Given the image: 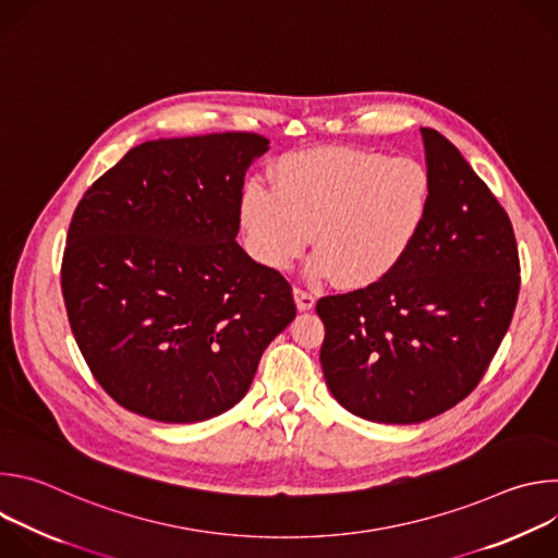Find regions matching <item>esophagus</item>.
Instances as JSON below:
<instances>
[{"mask_svg":"<svg viewBox=\"0 0 558 558\" xmlns=\"http://www.w3.org/2000/svg\"><path fill=\"white\" fill-rule=\"evenodd\" d=\"M293 298H295L298 311H311L313 304H315V295L304 291V289H293Z\"/></svg>","mask_w":558,"mask_h":558,"instance_id":"1","label":"esophagus"}]
</instances>
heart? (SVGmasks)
Here are the masks:
<instances>
[{
    "instance_id": "heart-1",
    "label": "heart",
    "mask_w": 558,
    "mask_h": 558,
    "mask_svg": "<svg viewBox=\"0 0 558 558\" xmlns=\"http://www.w3.org/2000/svg\"><path fill=\"white\" fill-rule=\"evenodd\" d=\"M271 190L250 181L238 198L247 252L271 271L289 269L313 233V278L366 289L400 267L422 235L433 181L413 156L313 147L280 156Z\"/></svg>"
}]
</instances>
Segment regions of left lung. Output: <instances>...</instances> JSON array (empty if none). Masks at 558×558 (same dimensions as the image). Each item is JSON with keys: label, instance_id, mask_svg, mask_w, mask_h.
<instances>
[{"label": "left lung", "instance_id": "obj_1", "mask_svg": "<svg viewBox=\"0 0 558 558\" xmlns=\"http://www.w3.org/2000/svg\"><path fill=\"white\" fill-rule=\"evenodd\" d=\"M433 203L407 260L375 287L327 295L323 373L336 400L379 424L459 404L490 366L519 298L512 222L461 151L422 128Z\"/></svg>", "mask_w": 558, "mask_h": 558}]
</instances>
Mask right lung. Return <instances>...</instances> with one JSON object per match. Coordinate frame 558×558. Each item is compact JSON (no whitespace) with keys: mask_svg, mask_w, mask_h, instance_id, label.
I'll list each match as a JSON object with an SVG mask.
<instances>
[{"mask_svg":"<svg viewBox=\"0 0 558 558\" xmlns=\"http://www.w3.org/2000/svg\"><path fill=\"white\" fill-rule=\"evenodd\" d=\"M252 132L132 147L78 201L61 263L72 336L123 409L166 424L211 420L250 390L295 317L291 284L235 243Z\"/></svg>","mask_w":558,"mask_h":558,"instance_id":"add662e5","label":"right lung"}]
</instances>
